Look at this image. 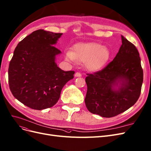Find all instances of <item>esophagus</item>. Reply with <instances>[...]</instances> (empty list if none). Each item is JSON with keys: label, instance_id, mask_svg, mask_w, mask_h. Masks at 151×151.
Returning <instances> with one entry per match:
<instances>
[{"label": "esophagus", "instance_id": "obj_1", "mask_svg": "<svg viewBox=\"0 0 151 151\" xmlns=\"http://www.w3.org/2000/svg\"><path fill=\"white\" fill-rule=\"evenodd\" d=\"M75 76L76 77H81L82 75H81L80 72H76V73L75 74Z\"/></svg>", "mask_w": 151, "mask_h": 151}]
</instances>
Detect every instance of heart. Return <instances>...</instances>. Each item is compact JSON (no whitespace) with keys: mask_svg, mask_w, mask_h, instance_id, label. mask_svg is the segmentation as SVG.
<instances>
[{"mask_svg":"<svg viewBox=\"0 0 151 151\" xmlns=\"http://www.w3.org/2000/svg\"><path fill=\"white\" fill-rule=\"evenodd\" d=\"M110 56V52L104 46L97 43L79 44L74 46L73 52H66L70 60L85 62L88 69L98 70L104 65Z\"/></svg>","mask_w":151,"mask_h":151,"instance_id":"obj_1","label":"heart"}]
</instances>
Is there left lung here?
Masks as SVG:
<instances>
[{"mask_svg":"<svg viewBox=\"0 0 151 151\" xmlns=\"http://www.w3.org/2000/svg\"><path fill=\"white\" fill-rule=\"evenodd\" d=\"M121 37L122 44L115 58L102 70L86 74V106L89 112L103 117L125 112L141 95L143 69L139 52L132 43ZM119 83V90H113Z\"/></svg>","mask_w":151,"mask_h":151,"instance_id":"obj_1","label":"left lung"}]
</instances>
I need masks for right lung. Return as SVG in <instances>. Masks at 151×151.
Instances as JSON below:
<instances>
[{"label":"right lung","instance_id":"add662e5","mask_svg":"<svg viewBox=\"0 0 151 151\" xmlns=\"http://www.w3.org/2000/svg\"><path fill=\"white\" fill-rule=\"evenodd\" d=\"M62 33L39 29L18 44L10 61L8 78L15 98L35 110L54 106L75 72L64 71L55 62L61 52L54 45Z\"/></svg>","mask_w":151,"mask_h":151}]
</instances>
